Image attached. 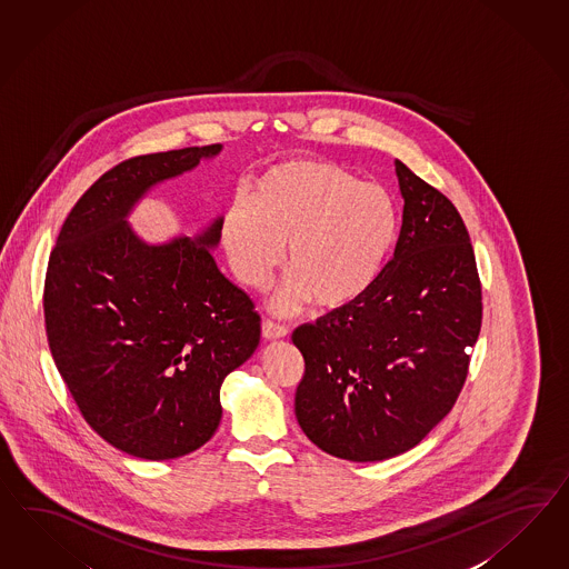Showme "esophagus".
Returning a JSON list of instances; mask_svg holds the SVG:
<instances>
[{
	"label": "esophagus",
	"instance_id": "1",
	"mask_svg": "<svg viewBox=\"0 0 569 569\" xmlns=\"http://www.w3.org/2000/svg\"><path fill=\"white\" fill-rule=\"evenodd\" d=\"M288 327H283V325L273 323V321H262V338L267 339V341H276V339L288 338Z\"/></svg>",
	"mask_w": 569,
	"mask_h": 569
}]
</instances>
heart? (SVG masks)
Segmentation results:
<instances>
[{"label":"heart","mask_w":569,"mask_h":569,"mask_svg":"<svg viewBox=\"0 0 569 569\" xmlns=\"http://www.w3.org/2000/svg\"><path fill=\"white\" fill-rule=\"evenodd\" d=\"M231 271L262 290L290 271L273 307L308 300L321 310L358 302L383 273L398 238V209L383 186L329 161L296 159L267 169L254 194H233L221 219Z\"/></svg>","instance_id":"obj_1"}]
</instances>
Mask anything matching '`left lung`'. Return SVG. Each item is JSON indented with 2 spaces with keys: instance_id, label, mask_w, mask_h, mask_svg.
I'll return each mask as SVG.
<instances>
[{
  "instance_id": "8db88e82",
  "label": "left lung",
  "mask_w": 569,
  "mask_h": 569,
  "mask_svg": "<svg viewBox=\"0 0 569 569\" xmlns=\"http://www.w3.org/2000/svg\"><path fill=\"white\" fill-rule=\"evenodd\" d=\"M398 244L358 302L293 331L305 356L296 418L325 453L381 461L418 446L453 408L482 323L470 236L453 202L396 161Z\"/></svg>"
}]
</instances>
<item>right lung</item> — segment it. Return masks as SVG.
I'll return each instance as SVG.
<instances>
[{"label": "right lung", "mask_w": 569, "mask_h": 569, "mask_svg": "<svg viewBox=\"0 0 569 569\" xmlns=\"http://www.w3.org/2000/svg\"><path fill=\"white\" fill-rule=\"evenodd\" d=\"M219 151L188 147L109 169L66 217L47 264V341L63 383L99 437L142 460L180 458L216 435L221 383L261 339L252 300L211 254L221 217L163 244L126 221L153 186Z\"/></svg>", "instance_id": "obj_1"}]
</instances>
